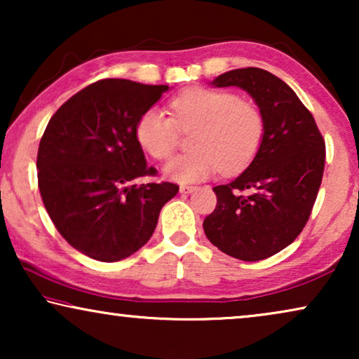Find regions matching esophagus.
<instances>
[{"label":"esophagus","mask_w":359,"mask_h":359,"mask_svg":"<svg viewBox=\"0 0 359 359\" xmlns=\"http://www.w3.org/2000/svg\"><path fill=\"white\" fill-rule=\"evenodd\" d=\"M193 191H196V186H188V184H183L180 188V193H183V194H189V193H193Z\"/></svg>","instance_id":"obj_1"}]
</instances>
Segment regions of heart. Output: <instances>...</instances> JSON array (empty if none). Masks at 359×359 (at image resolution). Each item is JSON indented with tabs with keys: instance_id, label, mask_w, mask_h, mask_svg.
<instances>
[{
	"instance_id": "1",
	"label": "heart",
	"mask_w": 359,
	"mask_h": 359,
	"mask_svg": "<svg viewBox=\"0 0 359 359\" xmlns=\"http://www.w3.org/2000/svg\"><path fill=\"white\" fill-rule=\"evenodd\" d=\"M171 117L151 107L137 121L139 145L156 160H166L180 144V132H193L194 151L175 156L163 166L176 183L203 181L220 170L233 175L258 154L264 137V117L253 102L229 91L194 86L173 97Z\"/></svg>"
}]
</instances>
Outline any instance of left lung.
Here are the masks:
<instances>
[{
  "label": "left lung",
  "mask_w": 359,
  "mask_h": 359,
  "mask_svg": "<svg viewBox=\"0 0 359 359\" xmlns=\"http://www.w3.org/2000/svg\"><path fill=\"white\" fill-rule=\"evenodd\" d=\"M214 86H237L264 117L258 154L232 183L215 186L217 205L204 232L220 252L243 262L273 257L306 227L320 188L325 142L296 93L262 68H237Z\"/></svg>",
  "instance_id": "1"
}]
</instances>
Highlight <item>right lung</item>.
Masks as SVG:
<instances>
[{"label":"right lung","mask_w":359,"mask_h":359,"mask_svg":"<svg viewBox=\"0 0 359 359\" xmlns=\"http://www.w3.org/2000/svg\"><path fill=\"white\" fill-rule=\"evenodd\" d=\"M166 85L107 78L63 102L37 151L39 189L53 225L73 248L119 262L149 242L178 184H134L155 176L135 137L137 121Z\"/></svg>","instance_id":"add662e5"}]
</instances>
